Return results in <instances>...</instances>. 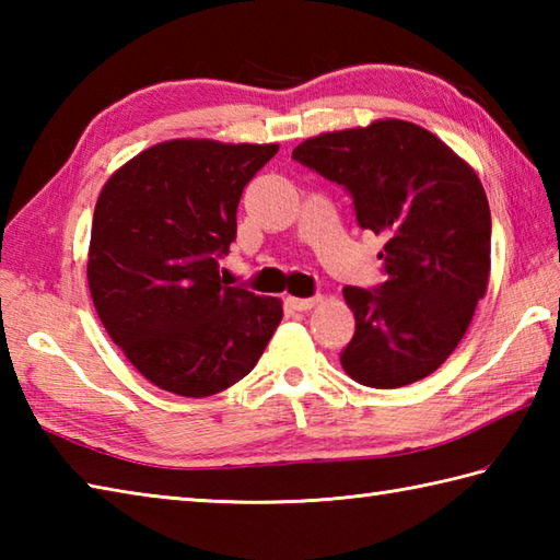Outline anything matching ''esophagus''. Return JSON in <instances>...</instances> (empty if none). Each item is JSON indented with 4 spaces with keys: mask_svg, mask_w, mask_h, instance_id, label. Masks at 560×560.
I'll return each instance as SVG.
<instances>
[{
    "mask_svg": "<svg viewBox=\"0 0 560 560\" xmlns=\"http://www.w3.org/2000/svg\"><path fill=\"white\" fill-rule=\"evenodd\" d=\"M289 303L295 311H311L317 303H323V295H313V299H293V295H289Z\"/></svg>",
    "mask_w": 560,
    "mask_h": 560,
    "instance_id": "obj_1",
    "label": "esophagus"
}]
</instances>
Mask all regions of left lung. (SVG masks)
<instances>
[{
    "mask_svg": "<svg viewBox=\"0 0 560 560\" xmlns=\"http://www.w3.org/2000/svg\"><path fill=\"white\" fill-rule=\"evenodd\" d=\"M293 160L342 184L357 221L386 237V281L345 287L357 330L339 357L369 388L434 374L462 342L490 279V206L476 170L418 124L381 118L295 145Z\"/></svg>",
    "mask_w": 560,
    "mask_h": 560,
    "instance_id": "left-lung-1",
    "label": "left lung"
}]
</instances>
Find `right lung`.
<instances>
[{
	"label": "right lung",
	"instance_id": "add662e5",
	"mask_svg": "<svg viewBox=\"0 0 560 560\" xmlns=\"http://www.w3.org/2000/svg\"><path fill=\"white\" fill-rule=\"evenodd\" d=\"M277 142L164 140L118 167L96 199L86 281L98 320L142 376L184 398L245 378L283 303L225 287L247 182Z\"/></svg>",
	"mask_w": 560,
	"mask_h": 560
}]
</instances>
